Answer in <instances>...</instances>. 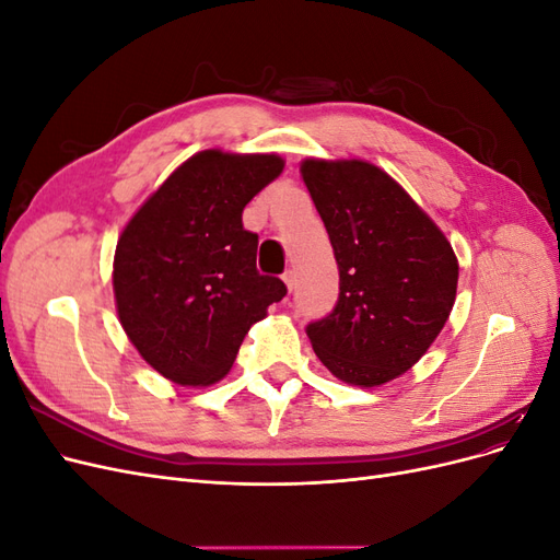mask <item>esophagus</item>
<instances>
[{
  "instance_id": "esophagus-1",
  "label": "esophagus",
  "mask_w": 560,
  "mask_h": 560,
  "mask_svg": "<svg viewBox=\"0 0 560 560\" xmlns=\"http://www.w3.org/2000/svg\"><path fill=\"white\" fill-rule=\"evenodd\" d=\"M282 282L287 284V290H294V284H296V276H294V270H287V273L282 276Z\"/></svg>"
}]
</instances>
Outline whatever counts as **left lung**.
Segmentation results:
<instances>
[{
	"label": "left lung",
	"mask_w": 560,
	"mask_h": 560,
	"mask_svg": "<svg viewBox=\"0 0 560 560\" xmlns=\"http://www.w3.org/2000/svg\"><path fill=\"white\" fill-rule=\"evenodd\" d=\"M301 177L341 278L336 308L308 325L313 350L338 381L385 385L444 329L460 270L455 252L432 217L374 163L306 159Z\"/></svg>",
	"instance_id": "8db88e82"
}]
</instances>
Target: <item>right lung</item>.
Wrapping results in <instances>:
<instances>
[{
  "mask_svg": "<svg viewBox=\"0 0 560 560\" xmlns=\"http://www.w3.org/2000/svg\"><path fill=\"white\" fill-rule=\"evenodd\" d=\"M278 154L198 151L151 194L118 235L114 301L142 360L167 381H222L245 334L287 294L257 270L259 235L243 210L280 177Z\"/></svg>",
  "mask_w": 560,
  "mask_h": 560,
  "instance_id": "1",
  "label": "right lung"
}]
</instances>
